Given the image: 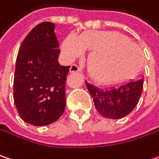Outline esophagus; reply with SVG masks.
<instances>
[{"mask_svg": "<svg viewBox=\"0 0 159 159\" xmlns=\"http://www.w3.org/2000/svg\"><path fill=\"white\" fill-rule=\"evenodd\" d=\"M79 71H80V69L77 64H72L70 68V72H79Z\"/></svg>", "mask_w": 159, "mask_h": 159, "instance_id": "obj_1", "label": "esophagus"}]
</instances>
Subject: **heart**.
I'll return each instance as SVG.
<instances>
[{"label": "heart", "mask_w": 159, "mask_h": 159, "mask_svg": "<svg viewBox=\"0 0 159 159\" xmlns=\"http://www.w3.org/2000/svg\"><path fill=\"white\" fill-rule=\"evenodd\" d=\"M64 55L72 60L91 51L87 64L91 78L109 85L130 79L139 70L142 52L127 36L117 32L89 30L80 36L68 35L61 45Z\"/></svg>", "instance_id": "1"}]
</instances>
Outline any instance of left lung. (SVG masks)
<instances>
[{"label":"left lung","mask_w":159,"mask_h":159,"mask_svg":"<svg viewBox=\"0 0 159 159\" xmlns=\"http://www.w3.org/2000/svg\"><path fill=\"white\" fill-rule=\"evenodd\" d=\"M144 79L125 83L109 90H100L86 81L97 111L106 118L120 119L135 108L139 102Z\"/></svg>","instance_id":"8db88e82"}]
</instances>
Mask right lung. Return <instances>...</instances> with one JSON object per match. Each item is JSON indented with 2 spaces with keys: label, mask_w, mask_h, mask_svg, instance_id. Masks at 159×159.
Masks as SVG:
<instances>
[{
  "label": "right lung",
  "mask_w": 159,
  "mask_h": 159,
  "mask_svg": "<svg viewBox=\"0 0 159 159\" xmlns=\"http://www.w3.org/2000/svg\"><path fill=\"white\" fill-rule=\"evenodd\" d=\"M58 47L54 24L46 21L28 33L18 52L13 98L20 117L32 125L50 124L64 112L70 66L59 64Z\"/></svg>",
  "instance_id": "right-lung-1"
}]
</instances>
